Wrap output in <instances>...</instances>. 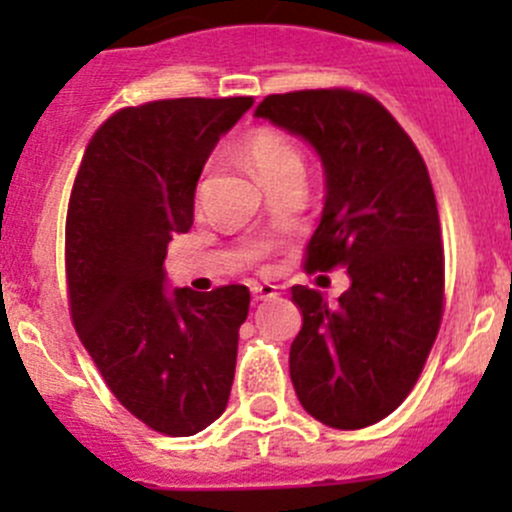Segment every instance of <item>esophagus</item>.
<instances>
[{
  "mask_svg": "<svg viewBox=\"0 0 512 512\" xmlns=\"http://www.w3.org/2000/svg\"><path fill=\"white\" fill-rule=\"evenodd\" d=\"M250 292H252V299H255V302H262V299H272V297H277V294H280V287L277 285H260V282H255V285L250 287Z\"/></svg>",
  "mask_w": 512,
  "mask_h": 512,
  "instance_id": "obj_1",
  "label": "esophagus"
}]
</instances>
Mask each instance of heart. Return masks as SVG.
I'll use <instances>...</instances> for the list:
<instances>
[{"label":"heart","mask_w":512,"mask_h":512,"mask_svg":"<svg viewBox=\"0 0 512 512\" xmlns=\"http://www.w3.org/2000/svg\"><path fill=\"white\" fill-rule=\"evenodd\" d=\"M245 156L262 183L272 178V175L282 173V170L302 168V156H299L297 148L282 133L272 131V128H260V131H255L247 138Z\"/></svg>","instance_id":"b5f03b06"}]
</instances>
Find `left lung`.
<instances>
[{
    "mask_svg": "<svg viewBox=\"0 0 512 512\" xmlns=\"http://www.w3.org/2000/svg\"><path fill=\"white\" fill-rule=\"evenodd\" d=\"M257 118L302 138L324 168L307 270L347 267V292L292 287L302 329L289 376L307 414L371 426L409 396L443 312V245L426 163L376 98L344 89L267 96Z\"/></svg>",
    "mask_w": 512,
    "mask_h": 512,
    "instance_id": "1",
    "label": "left lung"
}]
</instances>
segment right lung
<instances>
[{
    "label": "right lung",
    "mask_w": 512,
    "mask_h": 512,
    "mask_svg": "<svg viewBox=\"0 0 512 512\" xmlns=\"http://www.w3.org/2000/svg\"><path fill=\"white\" fill-rule=\"evenodd\" d=\"M250 96L170 98L113 113L91 138L66 215L74 327L108 389L153 431L193 436L225 411L250 289L170 287L165 252Z\"/></svg>",
    "instance_id": "1"
}]
</instances>
